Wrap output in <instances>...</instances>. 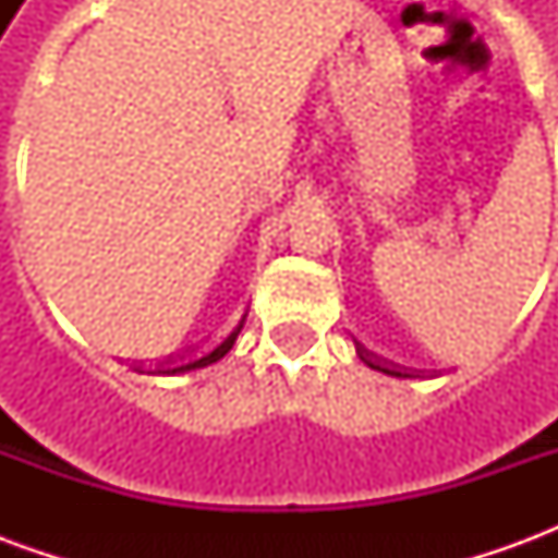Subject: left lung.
<instances>
[{
    "mask_svg": "<svg viewBox=\"0 0 558 558\" xmlns=\"http://www.w3.org/2000/svg\"><path fill=\"white\" fill-rule=\"evenodd\" d=\"M359 355H362V362L371 364L374 371H383V374H388V376H410L407 371H398V367H391V364H379L374 355H371V352L364 350V347H359Z\"/></svg>",
    "mask_w": 558,
    "mask_h": 558,
    "instance_id": "left-lung-1",
    "label": "left lung"
}]
</instances>
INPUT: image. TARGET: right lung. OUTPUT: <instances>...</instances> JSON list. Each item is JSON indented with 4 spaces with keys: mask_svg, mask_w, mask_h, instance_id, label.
I'll return each mask as SVG.
<instances>
[{
    "mask_svg": "<svg viewBox=\"0 0 558 558\" xmlns=\"http://www.w3.org/2000/svg\"><path fill=\"white\" fill-rule=\"evenodd\" d=\"M244 316H247V311H244L242 319H239V323L232 326L230 335L220 340V343H215L211 350L199 352V355H194V359H187V362H184V364H167V367H158V374H187V371H196V367H208V364L220 362V359H223V355H227V352L232 350V343H235V338H239V331H242V326H244Z\"/></svg>",
    "mask_w": 558,
    "mask_h": 558,
    "instance_id": "1",
    "label": "right lung"
}]
</instances>
